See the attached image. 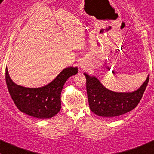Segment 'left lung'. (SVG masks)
<instances>
[{"instance_id":"1","label":"left lung","mask_w":154,"mask_h":154,"mask_svg":"<svg viewBox=\"0 0 154 154\" xmlns=\"http://www.w3.org/2000/svg\"><path fill=\"white\" fill-rule=\"evenodd\" d=\"M90 109L100 117H116L134 110L140 103L146 88L149 77L139 89L132 93H117L106 89L95 77L84 74Z\"/></svg>"}]
</instances>
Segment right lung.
<instances>
[{"mask_svg": "<svg viewBox=\"0 0 154 154\" xmlns=\"http://www.w3.org/2000/svg\"><path fill=\"white\" fill-rule=\"evenodd\" d=\"M77 67H67L51 83L39 88L17 85L10 78L8 68L5 79L9 94L20 111L39 119L54 117L61 108L60 94L67 79L77 74Z\"/></svg>", "mask_w": 154, "mask_h": 154, "instance_id": "1", "label": "right lung"}]
</instances>
